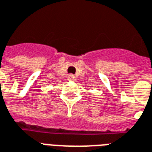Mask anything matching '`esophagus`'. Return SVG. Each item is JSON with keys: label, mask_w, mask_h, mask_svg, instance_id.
I'll use <instances>...</instances> for the list:
<instances>
[{"label": "esophagus", "mask_w": 152, "mask_h": 152, "mask_svg": "<svg viewBox=\"0 0 152 152\" xmlns=\"http://www.w3.org/2000/svg\"><path fill=\"white\" fill-rule=\"evenodd\" d=\"M75 78H76L75 76L74 75H72V74L68 75V80H70V81H75Z\"/></svg>", "instance_id": "34e87169"}]
</instances>
